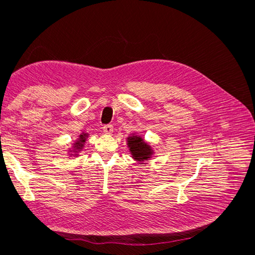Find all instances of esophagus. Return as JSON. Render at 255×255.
Here are the masks:
<instances>
[{"label": "esophagus", "mask_w": 255, "mask_h": 255, "mask_svg": "<svg viewBox=\"0 0 255 255\" xmlns=\"http://www.w3.org/2000/svg\"><path fill=\"white\" fill-rule=\"evenodd\" d=\"M113 130H114V127L112 125H105L103 127V132L105 134H112Z\"/></svg>", "instance_id": "obj_1"}]
</instances>
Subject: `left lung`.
<instances>
[{"instance_id": "left-lung-1", "label": "left lung", "mask_w": 255, "mask_h": 255, "mask_svg": "<svg viewBox=\"0 0 255 255\" xmlns=\"http://www.w3.org/2000/svg\"><path fill=\"white\" fill-rule=\"evenodd\" d=\"M128 148L136 160H145L151 155L149 145L143 143V140L140 137L132 136L128 138Z\"/></svg>"}]
</instances>
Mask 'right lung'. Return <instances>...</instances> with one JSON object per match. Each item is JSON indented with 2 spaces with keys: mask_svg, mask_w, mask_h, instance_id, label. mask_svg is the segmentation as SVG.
I'll use <instances>...</instances> for the list:
<instances>
[{
  "mask_svg": "<svg viewBox=\"0 0 255 255\" xmlns=\"http://www.w3.org/2000/svg\"><path fill=\"white\" fill-rule=\"evenodd\" d=\"M84 136H85V135H81V140H82V142L85 140V139H84ZM76 144H78V146H81V145H82L80 142H78Z\"/></svg>",
  "mask_w": 255,
  "mask_h": 255,
  "instance_id": "1",
  "label": "right lung"
}]
</instances>
